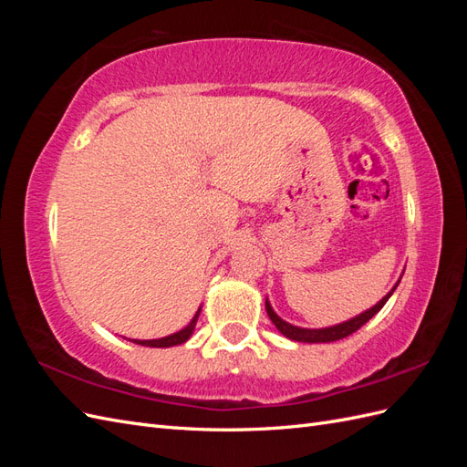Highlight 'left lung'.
Here are the masks:
<instances>
[{"label":"left lung","mask_w":467,"mask_h":467,"mask_svg":"<svg viewBox=\"0 0 467 467\" xmlns=\"http://www.w3.org/2000/svg\"><path fill=\"white\" fill-rule=\"evenodd\" d=\"M398 285H400V282H398ZM398 285H395V286H398ZM395 286H393V290H395ZM393 290L388 296H384V298H381L374 307H370L368 312H364V314H360L355 319L345 321L341 325H335V327H327V329H300V327H294V325L282 321L273 312L271 304L265 302V306H266V314H268V317H271V321L276 325V329L285 337L292 338V341H298V343H333V341H338V338H345V337L352 335L355 331H358L364 323H368L379 312V309L384 307V304L389 300V296L393 294Z\"/></svg>","instance_id":"1"}]
</instances>
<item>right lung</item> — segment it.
<instances>
[{
	"mask_svg": "<svg viewBox=\"0 0 467 467\" xmlns=\"http://www.w3.org/2000/svg\"><path fill=\"white\" fill-rule=\"evenodd\" d=\"M199 314H201V309H199V312L194 314L192 321L187 325L185 329H181V331H177V333H173V335L163 337V338H151V341H134V343H136V345H146V347H158V348H163V347H173V345L185 343L187 338L192 335V329H194V325H196V319H199Z\"/></svg>",
	"mask_w": 467,
	"mask_h": 467,
	"instance_id": "right-lung-1",
	"label": "right lung"
}]
</instances>
